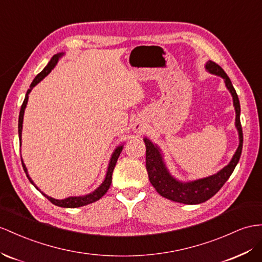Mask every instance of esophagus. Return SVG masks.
Here are the masks:
<instances>
[{"label": "esophagus", "instance_id": "obj_1", "mask_svg": "<svg viewBox=\"0 0 262 262\" xmlns=\"http://www.w3.org/2000/svg\"><path fill=\"white\" fill-rule=\"evenodd\" d=\"M143 129V127H142V125H135V130L136 132H140V130H142Z\"/></svg>", "mask_w": 262, "mask_h": 262}]
</instances>
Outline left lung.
I'll list each match as a JSON object with an SVG mask.
<instances>
[{
  "instance_id": "1",
  "label": "left lung",
  "mask_w": 262,
  "mask_h": 262,
  "mask_svg": "<svg viewBox=\"0 0 262 262\" xmlns=\"http://www.w3.org/2000/svg\"><path fill=\"white\" fill-rule=\"evenodd\" d=\"M206 69L210 73L216 74V75H219L225 79L227 89L229 90L233 98V106L234 110H236V127L239 132V146L237 151L234 152L231 162L224 169L217 172L216 175L183 184L177 182L175 178H172L169 175L163 162L162 154H160L158 147L154 145L149 139H144L146 144V169L148 172V177L154 188L157 190L160 196L187 205L205 203L206 200L216 195L221 187L229 179L234 168H236L241 156V150H243L244 135L240 123V103L236 90L233 89L230 78L228 77L225 71L218 64L209 61L206 64Z\"/></svg>"
}]
</instances>
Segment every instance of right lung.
<instances>
[{"mask_svg":"<svg viewBox=\"0 0 262 262\" xmlns=\"http://www.w3.org/2000/svg\"><path fill=\"white\" fill-rule=\"evenodd\" d=\"M62 54H56L52 57V59L50 61V63L48 64V66L45 67V69L38 74V75L34 78V80H33L31 86H30V90H28V93H26L25 95V98H24V102L21 106V111H19V116H18V137H19V140H21V135H22V124H23V116H24V110L26 107V104H28V99H29V94L30 92L32 91L33 87H34L37 83L41 82V80L48 75V74L54 69L59 56H61ZM122 149H123V146H119L117 147V148L115 149V151H114L113 156L111 158V163H110V166H108V170H107V173H106V178L104 180V183L100 185L98 188L90 193V195H86V196H82V197H69V198H65V199H62V200H57V199H54L52 197H49L46 196L45 193H43V195L48 198L52 204H54L55 206H58V207H63V208H77V207H82V206H85V205H89V204H92L94 203V201H96L98 199L102 198L105 193L107 192V190H108L110 186L112 184V175H113V170L114 168H115V165L117 163V159L120 155V152H122ZM22 166H23V169L26 173V176H28L30 182L35 186V184L32 182V179L30 178V176L28 175V169H26V167L23 163L22 160ZM36 187V186H35Z\"/></svg>","mask_w":262,"mask_h":262,"instance_id":"right-lung-1","label":"right lung"}]
</instances>
